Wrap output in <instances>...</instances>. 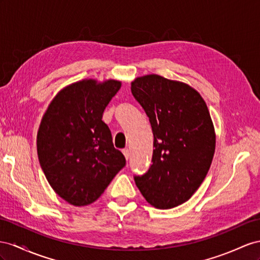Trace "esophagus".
<instances>
[{
  "label": "esophagus",
  "instance_id": "obj_1",
  "mask_svg": "<svg viewBox=\"0 0 260 260\" xmlns=\"http://www.w3.org/2000/svg\"><path fill=\"white\" fill-rule=\"evenodd\" d=\"M122 151H123V155H124V156H125V158H126V160H128V158H129V155H131V152H129V150H128L127 148H125V149H123Z\"/></svg>",
  "mask_w": 260,
  "mask_h": 260
}]
</instances>
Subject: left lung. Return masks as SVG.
I'll list each match as a JSON object with an SVG mask.
<instances>
[{"instance_id": "1", "label": "left lung", "mask_w": 260, "mask_h": 260, "mask_svg": "<svg viewBox=\"0 0 260 260\" xmlns=\"http://www.w3.org/2000/svg\"><path fill=\"white\" fill-rule=\"evenodd\" d=\"M131 90L149 117L151 166L135 176L137 188L157 209H172L193 196L211 167L215 132L204 100L190 85L158 75L136 78Z\"/></svg>"}]
</instances>
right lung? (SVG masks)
<instances>
[{
  "label": "right lung",
  "mask_w": 260,
  "mask_h": 260,
  "mask_svg": "<svg viewBox=\"0 0 260 260\" xmlns=\"http://www.w3.org/2000/svg\"><path fill=\"white\" fill-rule=\"evenodd\" d=\"M121 81L86 79L50 102L37 133L39 164L51 188L76 206L91 204L125 164L102 115Z\"/></svg>",
  "instance_id": "1"
}]
</instances>
